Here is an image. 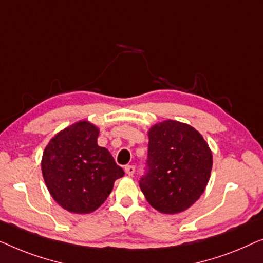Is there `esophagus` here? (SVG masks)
I'll list each match as a JSON object with an SVG mask.
<instances>
[{"instance_id":"34e87169","label":"esophagus","mask_w":263,"mask_h":263,"mask_svg":"<svg viewBox=\"0 0 263 263\" xmlns=\"http://www.w3.org/2000/svg\"><path fill=\"white\" fill-rule=\"evenodd\" d=\"M125 172H126V174H127L128 176H132L133 174H135V172H136L135 165H126V167H125Z\"/></svg>"}]
</instances>
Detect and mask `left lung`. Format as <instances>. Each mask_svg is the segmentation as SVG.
I'll return each instance as SVG.
<instances>
[{
  "mask_svg": "<svg viewBox=\"0 0 263 263\" xmlns=\"http://www.w3.org/2000/svg\"><path fill=\"white\" fill-rule=\"evenodd\" d=\"M212 153L194 127L165 120L149 130L145 174L139 187L147 202L165 214L182 212L204 193Z\"/></svg>",
  "mask_w": 263,
  "mask_h": 263,
  "instance_id": "1",
  "label": "left lung"
}]
</instances>
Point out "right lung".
<instances>
[{"instance_id":"obj_1","label":"right lung","mask_w":263,"mask_h":263,"mask_svg":"<svg viewBox=\"0 0 263 263\" xmlns=\"http://www.w3.org/2000/svg\"><path fill=\"white\" fill-rule=\"evenodd\" d=\"M99 128L79 121L57 133L43 154L42 172L50 194L69 212L90 213L101 206L124 170L106 147Z\"/></svg>"}]
</instances>
